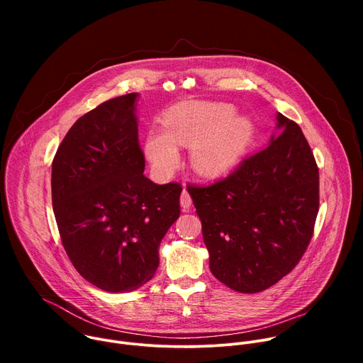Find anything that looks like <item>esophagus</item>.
Here are the masks:
<instances>
[{
    "mask_svg": "<svg viewBox=\"0 0 363 363\" xmlns=\"http://www.w3.org/2000/svg\"><path fill=\"white\" fill-rule=\"evenodd\" d=\"M191 203H192V198H191L189 192H188L186 189H184L182 194H181V206H182V210H184L185 213L189 211Z\"/></svg>",
    "mask_w": 363,
    "mask_h": 363,
    "instance_id": "1",
    "label": "esophagus"
}]
</instances>
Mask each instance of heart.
<instances>
[{
    "instance_id": "b5f03b06",
    "label": "heart",
    "mask_w": 363,
    "mask_h": 363,
    "mask_svg": "<svg viewBox=\"0 0 363 363\" xmlns=\"http://www.w3.org/2000/svg\"><path fill=\"white\" fill-rule=\"evenodd\" d=\"M227 103H189L169 112L168 130H150L145 140V153L152 167L168 174L179 162L178 145L192 146L195 167L214 174L230 167L250 143L252 126Z\"/></svg>"
}]
</instances>
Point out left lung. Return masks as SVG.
Listing matches in <instances>:
<instances>
[{
  "label": "left lung",
  "instance_id": "8db88e82",
  "mask_svg": "<svg viewBox=\"0 0 363 363\" xmlns=\"http://www.w3.org/2000/svg\"><path fill=\"white\" fill-rule=\"evenodd\" d=\"M281 130L228 177L189 185L210 269L240 293L263 291L301 260L319 213V168L300 126L277 113Z\"/></svg>",
  "mask_w": 363,
  "mask_h": 363
}]
</instances>
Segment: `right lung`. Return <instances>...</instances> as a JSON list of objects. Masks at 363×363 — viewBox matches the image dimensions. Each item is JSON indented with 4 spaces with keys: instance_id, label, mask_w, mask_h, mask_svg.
Instances as JSON below:
<instances>
[{
    "instance_id": "add662e5",
    "label": "right lung",
    "mask_w": 363,
    "mask_h": 363,
    "mask_svg": "<svg viewBox=\"0 0 363 363\" xmlns=\"http://www.w3.org/2000/svg\"><path fill=\"white\" fill-rule=\"evenodd\" d=\"M136 93L103 101L60 143L51 167V199L72 264L93 286L128 293L160 266V244L181 214L178 182L143 175Z\"/></svg>"
}]
</instances>
